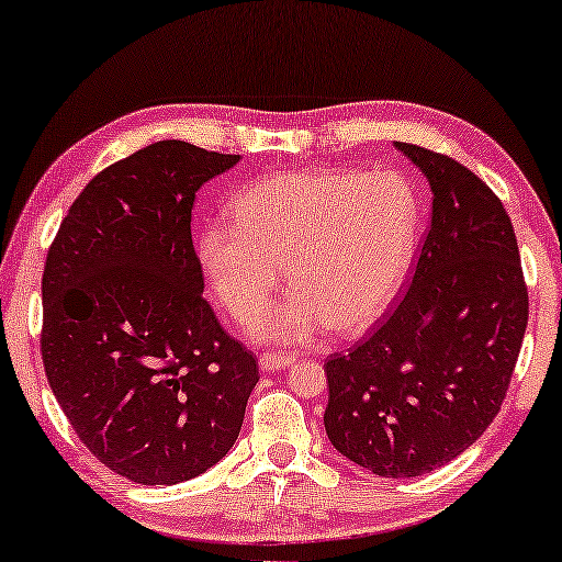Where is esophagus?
<instances>
[{"label":"esophagus","mask_w":562,"mask_h":562,"mask_svg":"<svg viewBox=\"0 0 562 562\" xmlns=\"http://www.w3.org/2000/svg\"><path fill=\"white\" fill-rule=\"evenodd\" d=\"M293 363V356H281V353H263L259 358V366L261 371L266 373H273V371H283V368H289Z\"/></svg>","instance_id":"1"}]
</instances>
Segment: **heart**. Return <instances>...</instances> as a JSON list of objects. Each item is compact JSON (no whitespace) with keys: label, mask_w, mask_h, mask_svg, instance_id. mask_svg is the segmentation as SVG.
Listing matches in <instances>:
<instances>
[{"label":"heart","mask_w":562,"mask_h":562,"mask_svg":"<svg viewBox=\"0 0 562 562\" xmlns=\"http://www.w3.org/2000/svg\"><path fill=\"white\" fill-rule=\"evenodd\" d=\"M232 216L199 234L211 286L246 318L279 286L286 263L296 291L259 311L248 330L261 341L303 344L326 326L356 334L389 311L416 251L420 201L391 169H308L246 187Z\"/></svg>","instance_id":"obj_1"}]
</instances>
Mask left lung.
<instances>
[{
  "mask_svg": "<svg viewBox=\"0 0 562 562\" xmlns=\"http://www.w3.org/2000/svg\"><path fill=\"white\" fill-rule=\"evenodd\" d=\"M434 191L413 281L366 341L326 361L328 440L383 477L436 471L498 416L528 326L510 216L471 169L395 142Z\"/></svg>",
  "mask_w": 562,
  "mask_h": 562,
  "instance_id": "8db88e82",
  "label": "left lung"
}]
</instances>
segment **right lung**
Instances as JSON below:
<instances>
[{"mask_svg":"<svg viewBox=\"0 0 562 562\" xmlns=\"http://www.w3.org/2000/svg\"><path fill=\"white\" fill-rule=\"evenodd\" d=\"M238 154L156 142L91 179L42 276V361L81 443L109 471L173 485L216 465L259 383L204 299L191 241L201 183Z\"/></svg>","mask_w":562,"mask_h":562,"instance_id":"right-lung-1","label":"right lung"}]
</instances>
